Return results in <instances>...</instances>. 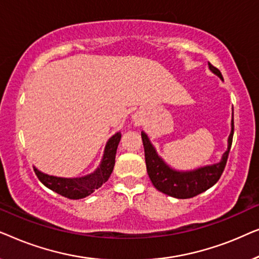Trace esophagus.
<instances>
[{
  "instance_id": "esophagus-1",
  "label": "esophagus",
  "mask_w": 259,
  "mask_h": 259,
  "mask_svg": "<svg viewBox=\"0 0 259 259\" xmlns=\"http://www.w3.org/2000/svg\"><path fill=\"white\" fill-rule=\"evenodd\" d=\"M133 120H134V121H136V120H137V115H133Z\"/></svg>"
}]
</instances>
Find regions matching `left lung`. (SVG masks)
I'll list each match as a JSON object with an SVG mask.
<instances>
[{
	"label": "left lung",
	"mask_w": 259,
	"mask_h": 259,
	"mask_svg": "<svg viewBox=\"0 0 259 259\" xmlns=\"http://www.w3.org/2000/svg\"><path fill=\"white\" fill-rule=\"evenodd\" d=\"M208 68L213 74L223 80L222 73L208 62ZM224 81V80H223ZM233 137V118L231 120V132L228 138V148L223 153L221 161L215 164L200 166V167L190 169V171H180L169 166L160 155L151 143L150 138L146 133L141 132L145 160L148 177L155 189L167 196L178 198V199H187V198L196 197L198 194L205 192L218 182L223 171H224L228 155L231 148Z\"/></svg>",
	"instance_id": "obj_1"
}]
</instances>
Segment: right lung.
<instances>
[{"label":"right lung","instance_id":"right-lung-1","mask_svg":"<svg viewBox=\"0 0 259 259\" xmlns=\"http://www.w3.org/2000/svg\"><path fill=\"white\" fill-rule=\"evenodd\" d=\"M120 139H121L120 132H116L114 136L109 138L105 146L100 165L90 175L76 177V178H63V177L49 176L34 166L35 175L46 187L69 199H81V198L90 196L95 190L101 187L102 184L107 182L109 176L112 175L115 165L116 148H118Z\"/></svg>","mask_w":259,"mask_h":259}]
</instances>
